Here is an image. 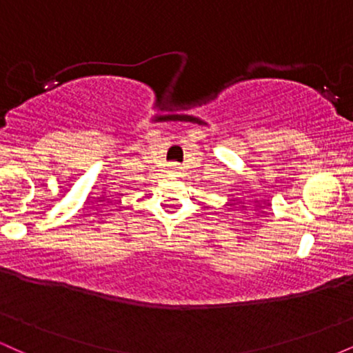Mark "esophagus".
<instances>
[{
    "label": "esophagus",
    "instance_id": "obj_1",
    "mask_svg": "<svg viewBox=\"0 0 353 353\" xmlns=\"http://www.w3.org/2000/svg\"><path fill=\"white\" fill-rule=\"evenodd\" d=\"M169 174H171V176H179L181 168L177 164H171L169 165Z\"/></svg>",
    "mask_w": 353,
    "mask_h": 353
}]
</instances>
